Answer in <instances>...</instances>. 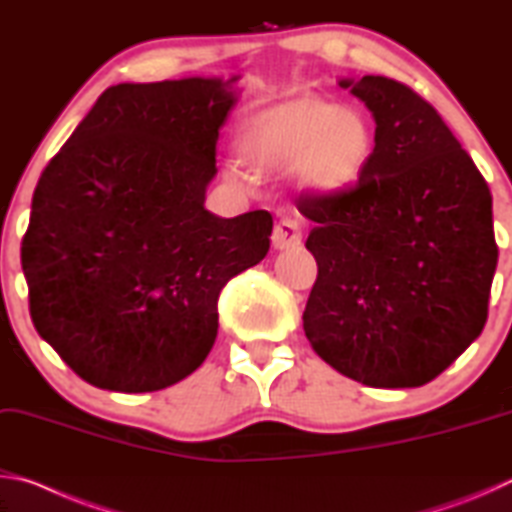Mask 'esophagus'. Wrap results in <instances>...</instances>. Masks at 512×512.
I'll use <instances>...</instances> for the list:
<instances>
[{
    "instance_id": "1",
    "label": "esophagus",
    "mask_w": 512,
    "mask_h": 512,
    "mask_svg": "<svg viewBox=\"0 0 512 512\" xmlns=\"http://www.w3.org/2000/svg\"><path fill=\"white\" fill-rule=\"evenodd\" d=\"M302 244L300 223L293 219H282L273 230V248L275 250H291Z\"/></svg>"
}]
</instances>
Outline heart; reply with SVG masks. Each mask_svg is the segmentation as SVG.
Here are the masks:
<instances>
[{
  "instance_id": "1",
  "label": "heart",
  "mask_w": 512,
  "mask_h": 512,
  "mask_svg": "<svg viewBox=\"0 0 512 512\" xmlns=\"http://www.w3.org/2000/svg\"><path fill=\"white\" fill-rule=\"evenodd\" d=\"M237 149L255 173L293 169L296 185L314 196H336L359 183L375 153V128L361 110L300 94L257 108L241 119ZM232 185L250 180L225 169Z\"/></svg>"
}]
</instances>
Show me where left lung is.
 <instances>
[{
	"mask_svg": "<svg viewBox=\"0 0 512 512\" xmlns=\"http://www.w3.org/2000/svg\"><path fill=\"white\" fill-rule=\"evenodd\" d=\"M339 85L372 112L375 153L348 192L300 198L318 264L302 323L341 375L415 388L483 332L499 255L492 194L411 88L372 74Z\"/></svg>",
	"mask_w": 512,
	"mask_h": 512,
	"instance_id": "1",
	"label": "left lung"
}]
</instances>
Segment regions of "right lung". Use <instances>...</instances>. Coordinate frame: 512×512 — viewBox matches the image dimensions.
Returning <instances> with one entry per match:
<instances>
[{"mask_svg":"<svg viewBox=\"0 0 512 512\" xmlns=\"http://www.w3.org/2000/svg\"><path fill=\"white\" fill-rule=\"evenodd\" d=\"M237 81L112 85L38 180L22 239L33 325L103 391L192 375L214 345L221 289L268 253L266 210H205Z\"/></svg>","mask_w":512,"mask_h":512,"instance_id":"add662e5","label":"right lung"}]
</instances>
